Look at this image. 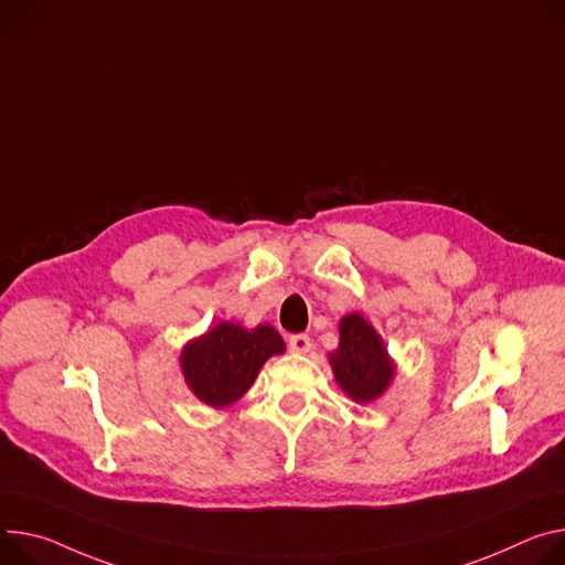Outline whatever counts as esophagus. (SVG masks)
I'll return each mask as SVG.
<instances>
[{"label":"esophagus","mask_w":565,"mask_h":565,"mask_svg":"<svg viewBox=\"0 0 565 565\" xmlns=\"http://www.w3.org/2000/svg\"><path fill=\"white\" fill-rule=\"evenodd\" d=\"M288 347H290V351H295V353H309V351H311V338L306 335V333L290 335V338H288Z\"/></svg>","instance_id":"1"}]
</instances>
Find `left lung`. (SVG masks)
Listing matches in <instances>:
<instances>
[{
	"instance_id": "1",
	"label": "left lung",
	"mask_w": 565,
	"mask_h": 565,
	"mask_svg": "<svg viewBox=\"0 0 565 565\" xmlns=\"http://www.w3.org/2000/svg\"><path fill=\"white\" fill-rule=\"evenodd\" d=\"M338 329V349L329 353L335 383L355 403L381 398L396 379V363L381 333L361 313L344 316Z\"/></svg>"
}]
</instances>
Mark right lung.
Here are the masks:
<instances>
[{"label":"right lung","instance_id":"1","mask_svg":"<svg viewBox=\"0 0 565 565\" xmlns=\"http://www.w3.org/2000/svg\"><path fill=\"white\" fill-rule=\"evenodd\" d=\"M284 351L286 342L275 327L245 329L225 320L182 347L180 372L200 403L221 409L236 403L252 387L268 358Z\"/></svg>","mask_w":565,"mask_h":565}]
</instances>
